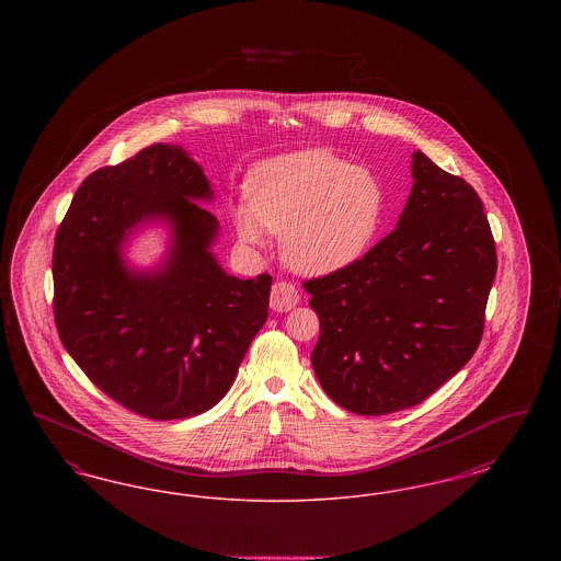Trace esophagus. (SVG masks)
Here are the masks:
<instances>
[{
	"instance_id": "34e87169",
	"label": "esophagus",
	"mask_w": 561,
	"mask_h": 561,
	"mask_svg": "<svg viewBox=\"0 0 561 561\" xmlns=\"http://www.w3.org/2000/svg\"><path fill=\"white\" fill-rule=\"evenodd\" d=\"M298 300H300L298 290L294 288L290 282H277V284L273 286V290H271V300H268V305H271V309H273V311L286 313V311H290L293 307H296V302H298Z\"/></svg>"
}]
</instances>
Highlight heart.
I'll return each instance as SVG.
<instances>
[{
  "mask_svg": "<svg viewBox=\"0 0 561 561\" xmlns=\"http://www.w3.org/2000/svg\"><path fill=\"white\" fill-rule=\"evenodd\" d=\"M248 206L231 210L241 243L261 248L282 236L290 267L325 275L359 261L382 225L387 193L373 170L323 149L279 156L248 179Z\"/></svg>",
  "mask_w": 561,
  "mask_h": 561,
  "instance_id": "heart-1",
  "label": "heart"
}]
</instances>
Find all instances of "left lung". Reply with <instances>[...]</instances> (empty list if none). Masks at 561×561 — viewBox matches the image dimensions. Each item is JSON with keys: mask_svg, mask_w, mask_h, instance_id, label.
<instances>
[{"mask_svg": "<svg viewBox=\"0 0 561 561\" xmlns=\"http://www.w3.org/2000/svg\"><path fill=\"white\" fill-rule=\"evenodd\" d=\"M398 227L353 265L305 282L320 318L311 364L362 416L427 400L480 347L496 245L480 195L425 153Z\"/></svg>", "mask_w": 561, "mask_h": 561, "instance_id": "left-lung-1", "label": "left lung"}]
</instances>
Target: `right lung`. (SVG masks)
<instances>
[{"mask_svg": "<svg viewBox=\"0 0 561 561\" xmlns=\"http://www.w3.org/2000/svg\"><path fill=\"white\" fill-rule=\"evenodd\" d=\"M214 191L176 145L92 172L54 240V321L83 374L153 421L210 410L231 389L268 316L271 275H227L214 256ZM147 224L171 233L161 265L138 270L125 243Z\"/></svg>", "mask_w": 561, "mask_h": 561, "instance_id": "right-lung-1", "label": "right lung"}]
</instances>
